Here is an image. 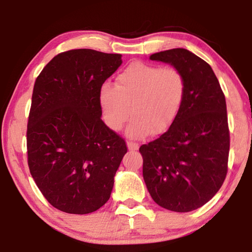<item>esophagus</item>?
<instances>
[{
    "instance_id": "1",
    "label": "esophagus",
    "mask_w": 252,
    "mask_h": 252,
    "mask_svg": "<svg viewBox=\"0 0 252 252\" xmlns=\"http://www.w3.org/2000/svg\"><path fill=\"white\" fill-rule=\"evenodd\" d=\"M126 146L130 151H135L139 149V144L135 142H132V141H126Z\"/></svg>"
}]
</instances>
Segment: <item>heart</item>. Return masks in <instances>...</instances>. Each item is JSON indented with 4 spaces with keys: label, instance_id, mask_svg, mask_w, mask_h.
Instances as JSON below:
<instances>
[{
    "label": "heart",
    "instance_id": "1",
    "mask_svg": "<svg viewBox=\"0 0 252 252\" xmlns=\"http://www.w3.org/2000/svg\"><path fill=\"white\" fill-rule=\"evenodd\" d=\"M186 78L176 66L135 61L117 75L116 87L103 83L99 92L102 118L109 129L121 130L130 114L126 134L141 140L171 126L186 95Z\"/></svg>",
    "mask_w": 252,
    "mask_h": 252
}]
</instances>
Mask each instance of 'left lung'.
<instances>
[{
	"label": "left lung",
	"mask_w": 252,
	"mask_h": 252,
	"mask_svg": "<svg viewBox=\"0 0 252 252\" xmlns=\"http://www.w3.org/2000/svg\"><path fill=\"white\" fill-rule=\"evenodd\" d=\"M150 59L181 70L187 87L168 131L139 149L143 179L159 206L189 212L218 192L227 176L230 134L225 97L211 66L190 51L167 50Z\"/></svg>",
	"instance_id": "8db88e82"
}]
</instances>
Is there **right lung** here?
<instances>
[{
    "label": "right lung",
    "instance_id": "obj_1",
    "mask_svg": "<svg viewBox=\"0 0 252 252\" xmlns=\"http://www.w3.org/2000/svg\"><path fill=\"white\" fill-rule=\"evenodd\" d=\"M121 54L90 49L62 52L35 80L27 148L31 176L60 211L87 215L108 201L127 149L101 119L99 92Z\"/></svg>",
    "mask_w": 252,
    "mask_h": 252
}]
</instances>
